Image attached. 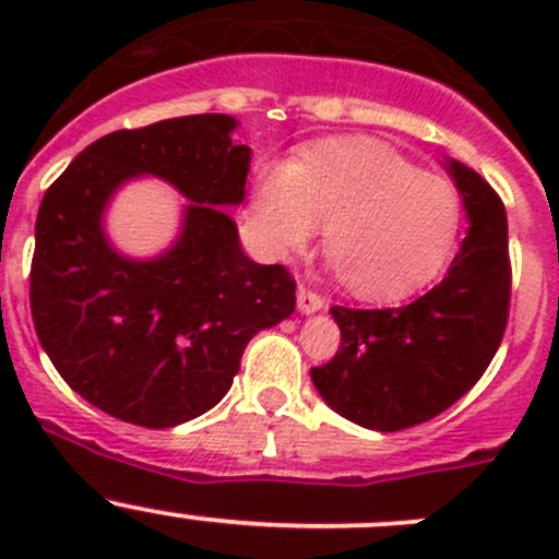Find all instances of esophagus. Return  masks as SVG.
Masks as SVG:
<instances>
[{
  "mask_svg": "<svg viewBox=\"0 0 559 559\" xmlns=\"http://www.w3.org/2000/svg\"><path fill=\"white\" fill-rule=\"evenodd\" d=\"M297 308H300L302 313H316L324 308V297H321L319 292H313L311 286L300 284L297 286Z\"/></svg>",
  "mask_w": 559,
  "mask_h": 559,
  "instance_id": "1",
  "label": "esophagus"
}]
</instances>
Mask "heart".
Here are the masks:
<instances>
[{
  "mask_svg": "<svg viewBox=\"0 0 559 559\" xmlns=\"http://www.w3.org/2000/svg\"><path fill=\"white\" fill-rule=\"evenodd\" d=\"M460 222L449 180L365 140H332L267 170L248 205V227L270 259L306 248L324 224L326 257L365 300L425 286L452 253Z\"/></svg>",
  "mask_w": 559,
  "mask_h": 559,
  "instance_id": "b5f03b06",
  "label": "heart"
}]
</instances>
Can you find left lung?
Here are the masks:
<instances>
[{
  "instance_id": "obj_1",
  "label": "left lung",
  "mask_w": 559,
  "mask_h": 559,
  "mask_svg": "<svg viewBox=\"0 0 559 559\" xmlns=\"http://www.w3.org/2000/svg\"><path fill=\"white\" fill-rule=\"evenodd\" d=\"M467 211L465 240L447 278L400 308L332 306L341 346L311 379L330 408L368 430L430 421L492 362L511 306L509 218L476 170L449 167Z\"/></svg>"
}]
</instances>
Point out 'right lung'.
<instances>
[{
  "instance_id": "1",
  "label": "right lung",
  "mask_w": 559,
  "mask_h": 559,
  "mask_svg": "<svg viewBox=\"0 0 559 559\" xmlns=\"http://www.w3.org/2000/svg\"><path fill=\"white\" fill-rule=\"evenodd\" d=\"M235 118L202 112L118 129L48 186L35 224L32 319L53 368L83 400L129 425L175 427L233 386L248 341L295 313L284 264H257L218 205H238L251 151ZM140 171L192 200L165 258L123 260L102 235L104 202Z\"/></svg>"
}]
</instances>
